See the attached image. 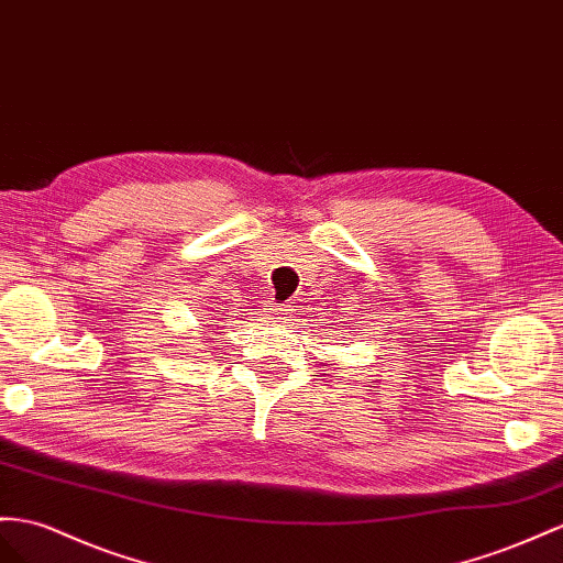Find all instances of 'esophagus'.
<instances>
[{"label":"esophagus","instance_id":"esophagus-1","mask_svg":"<svg viewBox=\"0 0 563 563\" xmlns=\"http://www.w3.org/2000/svg\"><path fill=\"white\" fill-rule=\"evenodd\" d=\"M287 313H290V309L287 307H278V309H273V316H276V319H287Z\"/></svg>","mask_w":563,"mask_h":563}]
</instances>
